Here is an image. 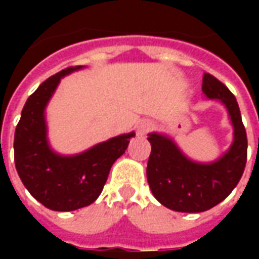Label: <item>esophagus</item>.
Listing matches in <instances>:
<instances>
[{"label":"esophagus","mask_w":259,"mask_h":259,"mask_svg":"<svg viewBox=\"0 0 259 259\" xmlns=\"http://www.w3.org/2000/svg\"><path fill=\"white\" fill-rule=\"evenodd\" d=\"M150 129H151V122H148V120H143V122H140L139 126H137V135L144 136Z\"/></svg>","instance_id":"1"}]
</instances>
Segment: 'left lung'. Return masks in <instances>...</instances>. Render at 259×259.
Wrapping results in <instances>:
<instances>
[{"label":"left lung","mask_w":259,"mask_h":259,"mask_svg":"<svg viewBox=\"0 0 259 259\" xmlns=\"http://www.w3.org/2000/svg\"><path fill=\"white\" fill-rule=\"evenodd\" d=\"M202 93L226 107L233 124V143L217 161L200 163L186 157L168 136L148 135V186L154 197L172 211L204 212L218 205L237 186L247 162V135L236 97L209 73L202 77Z\"/></svg>","instance_id":"left-lung-1"}]
</instances>
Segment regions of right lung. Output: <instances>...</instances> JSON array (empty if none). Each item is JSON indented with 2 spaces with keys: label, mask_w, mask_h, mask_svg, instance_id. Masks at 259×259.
<instances>
[{
  "label": "right lung",
  "mask_w": 259,
  "mask_h": 259,
  "mask_svg": "<svg viewBox=\"0 0 259 259\" xmlns=\"http://www.w3.org/2000/svg\"><path fill=\"white\" fill-rule=\"evenodd\" d=\"M83 66H70L38 85L22 109L15 130V166L22 183L53 211H74L101 194L113 162L123 155L135 133L120 135L77 155H59L47 139L46 107L61 79Z\"/></svg>",
  "instance_id": "right-lung-1"
}]
</instances>
